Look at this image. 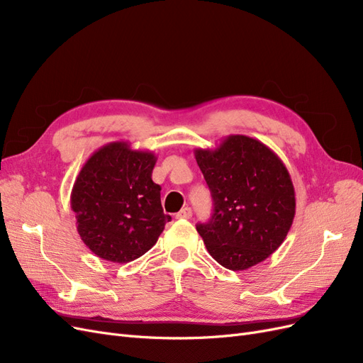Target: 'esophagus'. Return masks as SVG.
<instances>
[{"label": "esophagus", "instance_id": "34e87169", "mask_svg": "<svg viewBox=\"0 0 363 363\" xmlns=\"http://www.w3.org/2000/svg\"><path fill=\"white\" fill-rule=\"evenodd\" d=\"M191 216H192V208L191 207H184L177 215H175V218H177V219H189Z\"/></svg>", "mask_w": 363, "mask_h": 363}]
</instances>
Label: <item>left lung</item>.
<instances>
[{
    "label": "left lung",
    "mask_w": 363,
    "mask_h": 363,
    "mask_svg": "<svg viewBox=\"0 0 363 363\" xmlns=\"http://www.w3.org/2000/svg\"><path fill=\"white\" fill-rule=\"evenodd\" d=\"M194 152L213 199L211 221L196 224L208 255L232 271L268 259L286 239L295 216L294 184L281 159L244 135Z\"/></svg>",
    "instance_id": "left-lung-1"
}]
</instances>
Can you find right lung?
Here are the masks:
<instances>
[{
	"instance_id": "1",
	"label": "right lung",
	"mask_w": 363,
	"mask_h": 363,
	"mask_svg": "<svg viewBox=\"0 0 363 363\" xmlns=\"http://www.w3.org/2000/svg\"><path fill=\"white\" fill-rule=\"evenodd\" d=\"M157 157L111 142L86 160L71 192L77 232L95 256L113 263L140 257L157 242L164 224L160 186L151 175Z\"/></svg>"
}]
</instances>
